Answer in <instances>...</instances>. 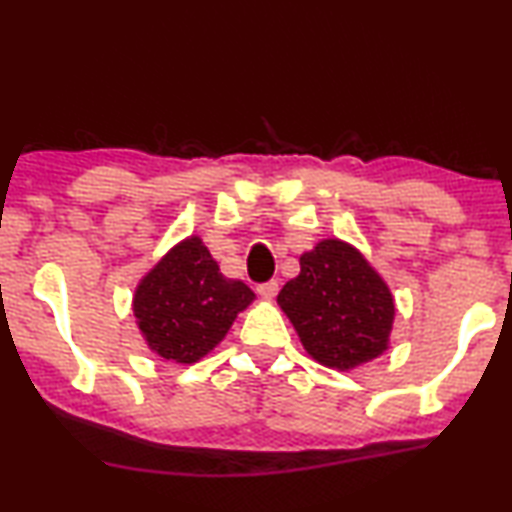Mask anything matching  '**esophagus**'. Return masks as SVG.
I'll return each mask as SVG.
<instances>
[{
  "label": "esophagus",
  "instance_id": "1",
  "mask_svg": "<svg viewBox=\"0 0 512 512\" xmlns=\"http://www.w3.org/2000/svg\"><path fill=\"white\" fill-rule=\"evenodd\" d=\"M276 292H278L276 280H266V283L257 285V294H259V297H264V299H273V297H276Z\"/></svg>",
  "mask_w": 512,
  "mask_h": 512
}]
</instances>
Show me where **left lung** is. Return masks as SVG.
<instances>
[{"mask_svg": "<svg viewBox=\"0 0 512 512\" xmlns=\"http://www.w3.org/2000/svg\"><path fill=\"white\" fill-rule=\"evenodd\" d=\"M299 276L283 285L278 304L304 348L320 364L348 371L387 348L394 299L355 248L327 239L299 259Z\"/></svg>", "mask_w": 512, "mask_h": 512, "instance_id": "1", "label": "left lung"}]
</instances>
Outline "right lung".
Here are the masks:
<instances>
[{"mask_svg": "<svg viewBox=\"0 0 512 512\" xmlns=\"http://www.w3.org/2000/svg\"><path fill=\"white\" fill-rule=\"evenodd\" d=\"M255 292L229 280L201 239L192 236L141 280L134 315L150 350L192 364L218 345Z\"/></svg>", "mask_w": 512, "mask_h": 512, "instance_id": "1", "label": "right lung"}]
</instances>
